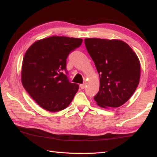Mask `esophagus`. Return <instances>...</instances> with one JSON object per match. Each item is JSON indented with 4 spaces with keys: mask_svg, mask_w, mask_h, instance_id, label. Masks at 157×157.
Here are the masks:
<instances>
[{
    "mask_svg": "<svg viewBox=\"0 0 157 157\" xmlns=\"http://www.w3.org/2000/svg\"><path fill=\"white\" fill-rule=\"evenodd\" d=\"M79 86H80V88H81V89H84L85 88V86H86V84H85V83H84V84H81L80 85H79Z\"/></svg>",
    "mask_w": 157,
    "mask_h": 157,
    "instance_id": "esophagus-1",
    "label": "esophagus"
}]
</instances>
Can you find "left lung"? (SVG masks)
Listing matches in <instances>:
<instances>
[{"instance_id": "left-lung-1", "label": "left lung", "mask_w": 157, "mask_h": 157, "mask_svg": "<svg viewBox=\"0 0 157 157\" xmlns=\"http://www.w3.org/2000/svg\"><path fill=\"white\" fill-rule=\"evenodd\" d=\"M86 50L100 76V89L94 100L103 108L124 105L140 81L139 57L128 44L118 39L86 38Z\"/></svg>"}]
</instances>
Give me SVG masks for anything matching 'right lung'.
Here are the masks:
<instances>
[{
    "instance_id": "add662e5",
    "label": "right lung",
    "mask_w": 157,
    "mask_h": 157,
    "mask_svg": "<svg viewBox=\"0 0 157 157\" xmlns=\"http://www.w3.org/2000/svg\"><path fill=\"white\" fill-rule=\"evenodd\" d=\"M82 39L52 36L32 44L23 59L21 82L31 98L46 111L56 112L70 105L79 86L69 82L66 59Z\"/></svg>"
}]
</instances>
